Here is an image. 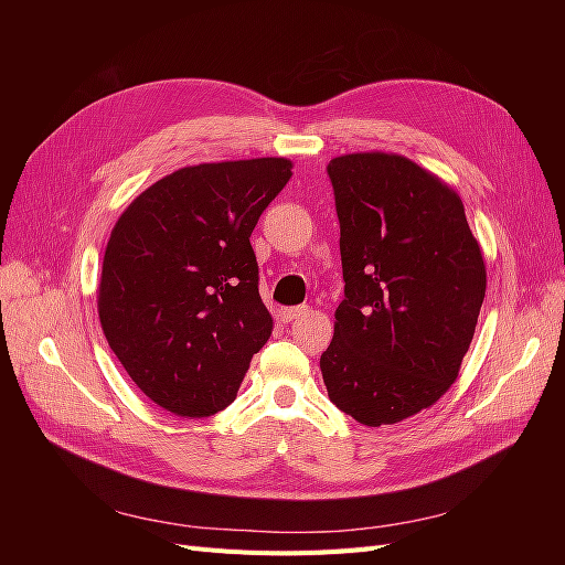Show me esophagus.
<instances>
[{
    "instance_id": "obj_1",
    "label": "esophagus",
    "mask_w": 565,
    "mask_h": 565,
    "mask_svg": "<svg viewBox=\"0 0 565 565\" xmlns=\"http://www.w3.org/2000/svg\"><path fill=\"white\" fill-rule=\"evenodd\" d=\"M309 313H311V306L301 303V306H292V309H282L280 318H282V322H292V320H299V318L309 316Z\"/></svg>"
}]
</instances>
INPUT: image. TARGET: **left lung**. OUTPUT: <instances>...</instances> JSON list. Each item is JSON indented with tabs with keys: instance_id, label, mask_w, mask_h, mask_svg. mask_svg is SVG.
I'll list each match as a JSON object with an SVG mask.
<instances>
[{
	"instance_id": "1",
	"label": "left lung",
	"mask_w": 565,
	"mask_h": 565,
	"mask_svg": "<svg viewBox=\"0 0 565 565\" xmlns=\"http://www.w3.org/2000/svg\"><path fill=\"white\" fill-rule=\"evenodd\" d=\"M344 301L320 355L330 401L365 426L434 405L457 380L486 297V264L448 183L413 160H330Z\"/></svg>"
}]
</instances>
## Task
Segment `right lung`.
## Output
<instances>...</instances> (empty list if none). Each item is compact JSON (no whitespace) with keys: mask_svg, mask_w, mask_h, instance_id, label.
Instances as JSON below:
<instances>
[{"mask_svg":"<svg viewBox=\"0 0 565 565\" xmlns=\"http://www.w3.org/2000/svg\"><path fill=\"white\" fill-rule=\"evenodd\" d=\"M292 177L285 158L177 169L117 218L98 285V318L117 361L179 417L228 407L273 330L249 243Z\"/></svg>","mask_w":565,"mask_h":565,"instance_id":"add662e5","label":"right lung"}]
</instances>
